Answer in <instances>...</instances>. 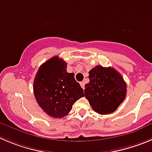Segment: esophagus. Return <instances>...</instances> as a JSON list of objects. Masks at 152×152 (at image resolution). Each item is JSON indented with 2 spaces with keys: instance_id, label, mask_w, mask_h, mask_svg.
Returning a JSON list of instances; mask_svg holds the SVG:
<instances>
[{
  "instance_id": "obj_1",
  "label": "esophagus",
  "mask_w": 152,
  "mask_h": 152,
  "mask_svg": "<svg viewBox=\"0 0 152 152\" xmlns=\"http://www.w3.org/2000/svg\"><path fill=\"white\" fill-rule=\"evenodd\" d=\"M80 86H81V87H82L83 89H84L85 88V83H84V82H81V83H80Z\"/></svg>"
}]
</instances>
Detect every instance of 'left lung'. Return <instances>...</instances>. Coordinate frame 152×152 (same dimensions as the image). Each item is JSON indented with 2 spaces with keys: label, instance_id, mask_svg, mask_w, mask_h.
I'll return each instance as SVG.
<instances>
[{
  "label": "left lung",
  "instance_id": "1",
  "mask_svg": "<svg viewBox=\"0 0 152 152\" xmlns=\"http://www.w3.org/2000/svg\"><path fill=\"white\" fill-rule=\"evenodd\" d=\"M88 73L90 81L86 85L84 96L94 111L101 115L115 111L127 94V84L121 75L114 68L100 65Z\"/></svg>",
  "mask_w": 152,
  "mask_h": 152
}]
</instances>
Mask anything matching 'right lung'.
<instances>
[{
    "label": "right lung",
    "mask_w": 152,
    "mask_h": 152,
    "mask_svg": "<svg viewBox=\"0 0 152 152\" xmlns=\"http://www.w3.org/2000/svg\"><path fill=\"white\" fill-rule=\"evenodd\" d=\"M33 88L38 105L48 115L55 118L66 116L75 102L84 97L74 73L66 72V63L58 56L39 66Z\"/></svg>",
    "instance_id": "add662e5"
}]
</instances>
